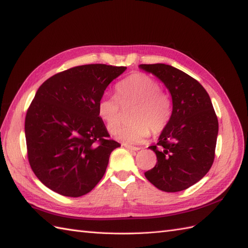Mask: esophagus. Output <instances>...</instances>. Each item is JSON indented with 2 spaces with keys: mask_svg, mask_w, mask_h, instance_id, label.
I'll return each instance as SVG.
<instances>
[{
  "mask_svg": "<svg viewBox=\"0 0 248 248\" xmlns=\"http://www.w3.org/2000/svg\"><path fill=\"white\" fill-rule=\"evenodd\" d=\"M123 146L125 148H127L129 150H134V152H138V150H140V147H135V146H130V145L127 144H123Z\"/></svg>",
  "mask_w": 248,
  "mask_h": 248,
  "instance_id": "obj_1",
  "label": "esophagus"
}]
</instances>
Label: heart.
<instances>
[{
  "mask_svg": "<svg viewBox=\"0 0 248 248\" xmlns=\"http://www.w3.org/2000/svg\"><path fill=\"white\" fill-rule=\"evenodd\" d=\"M135 104L129 125L118 129L119 107ZM120 106L119 107L118 105ZM98 116L106 129L125 144H139L164 130L172 116L170 95L160 88V83L143 72H135L116 85V98L104 96L98 103Z\"/></svg>",
  "mask_w": 248,
  "mask_h": 248,
  "instance_id": "b5f03b06",
  "label": "heart"
}]
</instances>
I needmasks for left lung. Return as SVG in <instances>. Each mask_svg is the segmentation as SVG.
Here are the masks:
<instances>
[{
	"label": "left lung",
	"mask_w": 248,
	"mask_h": 248,
	"mask_svg": "<svg viewBox=\"0 0 248 248\" xmlns=\"http://www.w3.org/2000/svg\"><path fill=\"white\" fill-rule=\"evenodd\" d=\"M165 84L172 98V116L149 148L156 164L145 177L167 192L187 189L208 172L215 160L218 118L209 95L196 78L166 64H141Z\"/></svg>",
	"instance_id": "obj_1"
}]
</instances>
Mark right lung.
I'll return each mask as SVG.
<instances>
[{
	"mask_svg": "<svg viewBox=\"0 0 248 248\" xmlns=\"http://www.w3.org/2000/svg\"><path fill=\"white\" fill-rule=\"evenodd\" d=\"M125 66L88 64L50 77L39 87L25 118L27 156L37 178L65 197H81L103 178L120 143L99 116L98 103Z\"/></svg>",
	"mask_w": 248,
	"mask_h": 248,
	"instance_id": "obj_1",
	"label": "right lung"
}]
</instances>
